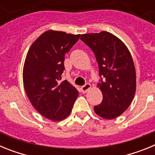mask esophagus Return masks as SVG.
I'll return each instance as SVG.
<instances>
[{
	"instance_id": "esophagus-1",
	"label": "esophagus",
	"mask_w": 155,
	"mask_h": 155,
	"mask_svg": "<svg viewBox=\"0 0 155 155\" xmlns=\"http://www.w3.org/2000/svg\"><path fill=\"white\" fill-rule=\"evenodd\" d=\"M91 87V85L90 84H84V86H82L81 87V91L83 93H85L86 91H88V90L90 89Z\"/></svg>"
}]
</instances>
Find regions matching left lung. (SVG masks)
<instances>
[{"instance_id":"left-lung-1","label":"left lung","mask_w":155,"mask_h":155,"mask_svg":"<svg viewBox=\"0 0 155 155\" xmlns=\"http://www.w3.org/2000/svg\"><path fill=\"white\" fill-rule=\"evenodd\" d=\"M81 39L94 53L104 81L97 84L102 102L95 105L98 116L113 120L127 110L136 92V71L132 56L124 42L109 31L83 34Z\"/></svg>"}]
</instances>
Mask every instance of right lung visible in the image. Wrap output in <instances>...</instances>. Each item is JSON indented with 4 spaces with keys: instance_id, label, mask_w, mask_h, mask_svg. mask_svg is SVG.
Returning <instances> with one entry per match:
<instances>
[{
    "instance_id": "1",
    "label": "right lung",
    "mask_w": 155,
    "mask_h": 155,
    "mask_svg": "<svg viewBox=\"0 0 155 155\" xmlns=\"http://www.w3.org/2000/svg\"><path fill=\"white\" fill-rule=\"evenodd\" d=\"M80 35L48 30L30 46L23 67L25 91L42 116L61 121L71 113L78 91L67 80L61 82L64 57Z\"/></svg>"
}]
</instances>
